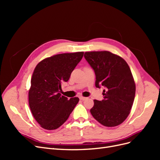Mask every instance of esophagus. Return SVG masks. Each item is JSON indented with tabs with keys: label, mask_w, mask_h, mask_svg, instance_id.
<instances>
[{
	"label": "esophagus",
	"mask_w": 160,
	"mask_h": 160,
	"mask_svg": "<svg viewBox=\"0 0 160 160\" xmlns=\"http://www.w3.org/2000/svg\"><path fill=\"white\" fill-rule=\"evenodd\" d=\"M79 99L82 101H84L87 99V98H85V97H83V96H79Z\"/></svg>",
	"instance_id": "34e87169"
}]
</instances>
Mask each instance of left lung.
I'll return each instance as SVG.
<instances>
[{
	"mask_svg": "<svg viewBox=\"0 0 160 160\" xmlns=\"http://www.w3.org/2000/svg\"><path fill=\"white\" fill-rule=\"evenodd\" d=\"M84 57L94 70L96 88H105L104 99H95L90 112L104 126H118L128 118L135 98V84L129 67L123 58L109 51L85 52Z\"/></svg>",
	"mask_w": 160,
	"mask_h": 160,
	"instance_id": "1",
	"label": "left lung"
}]
</instances>
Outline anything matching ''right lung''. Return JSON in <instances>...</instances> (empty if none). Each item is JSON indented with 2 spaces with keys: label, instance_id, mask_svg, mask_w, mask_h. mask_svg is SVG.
<instances>
[{
  "label": "right lung",
  "instance_id": "obj_1",
  "mask_svg": "<svg viewBox=\"0 0 160 160\" xmlns=\"http://www.w3.org/2000/svg\"><path fill=\"white\" fill-rule=\"evenodd\" d=\"M83 52L62 53L38 62L31 78L28 103L34 118L47 130L59 128L69 118L79 99L61 95V83L67 82L82 59Z\"/></svg>",
  "mask_w": 160,
  "mask_h": 160
}]
</instances>
